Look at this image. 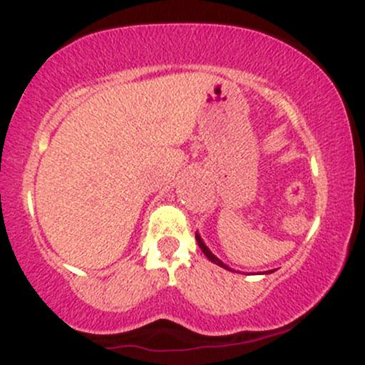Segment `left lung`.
Wrapping results in <instances>:
<instances>
[{
  "label": "left lung",
  "instance_id": "8db88e82",
  "mask_svg": "<svg viewBox=\"0 0 365 365\" xmlns=\"http://www.w3.org/2000/svg\"><path fill=\"white\" fill-rule=\"evenodd\" d=\"M195 240H197V244H199V247H200V250H202V252H204V255H206V257L209 259V261H211V262H215V264H217V266L225 267V269H230V267H228V266H226V264H223V262H221V261H220V259H217V257H216V255H215V254H212V252H211V250H209V249H207V247H206V244H204V242H202V238H200L199 235H197V233H195ZM230 271H232V269H230ZM267 273H273V271H267Z\"/></svg>",
  "mask_w": 365,
  "mask_h": 365
}]
</instances>
